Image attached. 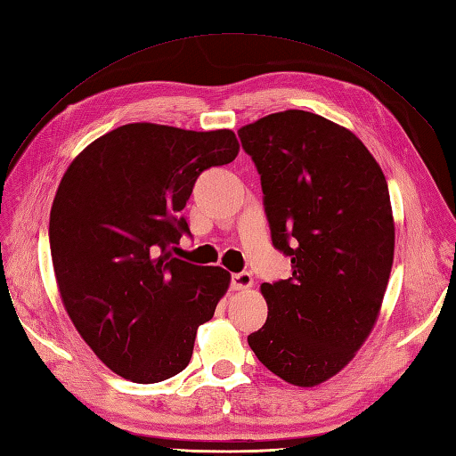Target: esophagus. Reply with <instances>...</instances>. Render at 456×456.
Here are the masks:
<instances>
[{
	"label": "esophagus",
	"instance_id": "esophagus-1",
	"mask_svg": "<svg viewBox=\"0 0 456 456\" xmlns=\"http://www.w3.org/2000/svg\"><path fill=\"white\" fill-rule=\"evenodd\" d=\"M230 284H232V288H234V290H246V288H249L253 284V276L248 271L234 273V274H232Z\"/></svg>",
	"mask_w": 456,
	"mask_h": 456
}]
</instances>
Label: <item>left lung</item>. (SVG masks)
<instances>
[{
  "instance_id": "1",
  "label": "left lung",
  "mask_w": 456,
  "mask_h": 456,
  "mask_svg": "<svg viewBox=\"0 0 456 456\" xmlns=\"http://www.w3.org/2000/svg\"><path fill=\"white\" fill-rule=\"evenodd\" d=\"M261 175L273 246L292 261L265 282V325L248 342L281 379L314 387L346 365L371 332L393 266L387 180L365 144L304 110L238 131Z\"/></svg>"
}]
</instances>
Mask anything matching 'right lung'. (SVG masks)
I'll list each match as a JSON object with an SVG mask.
<instances>
[{
	"label": "right lung",
	"instance_id": "1",
	"mask_svg": "<svg viewBox=\"0 0 456 456\" xmlns=\"http://www.w3.org/2000/svg\"><path fill=\"white\" fill-rule=\"evenodd\" d=\"M238 151L230 129L127 124L88 144L61 177L50 251L63 305L96 356L133 383L183 371L199 325L228 290V271L172 251L191 236L182 208L197 177Z\"/></svg>",
	"mask_w": 456,
	"mask_h": 456
}]
</instances>
